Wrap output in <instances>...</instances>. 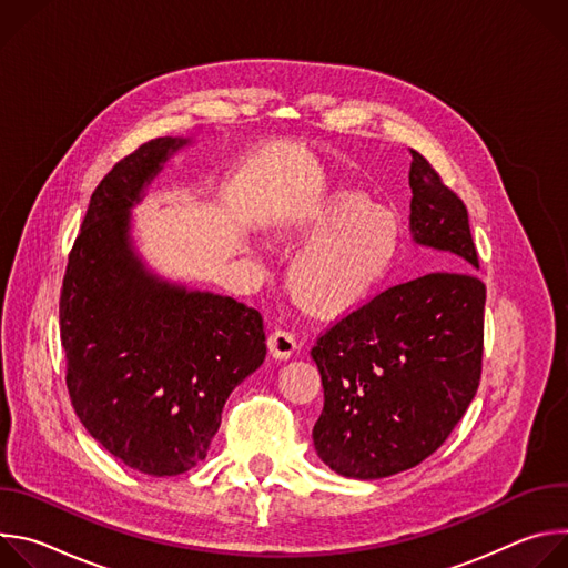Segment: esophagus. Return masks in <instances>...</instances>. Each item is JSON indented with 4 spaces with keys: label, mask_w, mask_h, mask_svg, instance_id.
<instances>
[{
    "label": "esophagus",
    "mask_w": 568,
    "mask_h": 568,
    "mask_svg": "<svg viewBox=\"0 0 568 568\" xmlns=\"http://www.w3.org/2000/svg\"><path fill=\"white\" fill-rule=\"evenodd\" d=\"M267 348L274 359H290L296 351V339H294V335H290L285 331H276L270 335Z\"/></svg>",
    "instance_id": "34e87169"
}]
</instances>
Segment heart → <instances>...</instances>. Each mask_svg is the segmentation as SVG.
<instances>
[{"instance_id":"b5f03b06","label":"heart","mask_w":568,"mask_h":568,"mask_svg":"<svg viewBox=\"0 0 568 568\" xmlns=\"http://www.w3.org/2000/svg\"><path fill=\"white\" fill-rule=\"evenodd\" d=\"M276 235L307 240L287 270L292 301L318 316H342L357 310L395 265L402 220L364 193L337 189Z\"/></svg>"}]
</instances>
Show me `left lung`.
<instances>
[{
	"label": "left lung",
	"mask_w": 568,
	"mask_h": 568,
	"mask_svg": "<svg viewBox=\"0 0 568 568\" xmlns=\"http://www.w3.org/2000/svg\"><path fill=\"white\" fill-rule=\"evenodd\" d=\"M416 245L454 270L393 285L316 339L323 412L312 429L318 458L348 478H384L432 456L476 395L485 285L467 209L412 150Z\"/></svg>",
	"instance_id": "8db88e82"
}]
</instances>
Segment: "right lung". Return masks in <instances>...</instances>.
<instances>
[{
	"label": "right lung",
	"mask_w": 568,
	"mask_h": 568,
	"mask_svg": "<svg viewBox=\"0 0 568 568\" xmlns=\"http://www.w3.org/2000/svg\"><path fill=\"white\" fill-rule=\"evenodd\" d=\"M189 143L152 139L103 178L60 294L73 412L112 456L150 476L206 458L226 397L267 353L258 310L161 278L134 250L132 209Z\"/></svg>",
	"instance_id": "1"
}]
</instances>
